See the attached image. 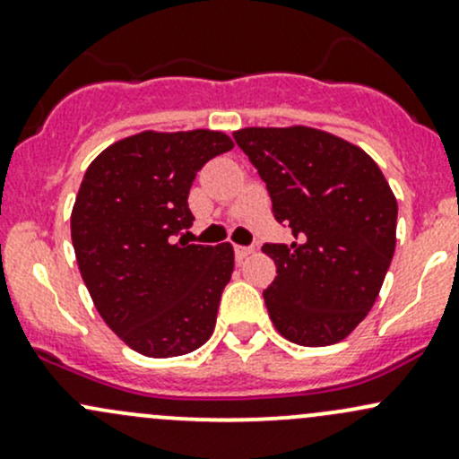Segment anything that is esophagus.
<instances>
[{
	"label": "esophagus",
	"instance_id": "34e87169",
	"mask_svg": "<svg viewBox=\"0 0 459 459\" xmlns=\"http://www.w3.org/2000/svg\"><path fill=\"white\" fill-rule=\"evenodd\" d=\"M251 253H253V247H235V257H238V262L247 259Z\"/></svg>",
	"mask_w": 459,
	"mask_h": 459
}]
</instances>
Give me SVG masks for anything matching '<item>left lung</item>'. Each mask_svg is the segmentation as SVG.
Returning <instances> with one entry per match:
<instances>
[{
	"mask_svg": "<svg viewBox=\"0 0 459 459\" xmlns=\"http://www.w3.org/2000/svg\"><path fill=\"white\" fill-rule=\"evenodd\" d=\"M235 142L266 182L293 244H264L277 277L268 316L289 342L328 346L367 317L395 253L397 202L355 143L308 126L242 128Z\"/></svg>",
	"mask_w": 459,
	"mask_h": 459,
	"instance_id": "left-lung-1",
	"label": "left lung"
}]
</instances>
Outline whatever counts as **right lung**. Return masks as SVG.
Wrapping results in <instances>:
<instances>
[{"mask_svg": "<svg viewBox=\"0 0 459 459\" xmlns=\"http://www.w3.org/2000/svg\"><path fill=\"white\" fill-rule=\"evenodd\" d=\"M233 148L220 131H143L92 160L71 215L77 266L119 340L146 358H178L212 335L233 273L230 244L184 239L197 170Z\"/></svg>", "mask_w": 459, "mask_h": 459, "instance_id": "add662e5", "label": "right lung"}]
</instances>
